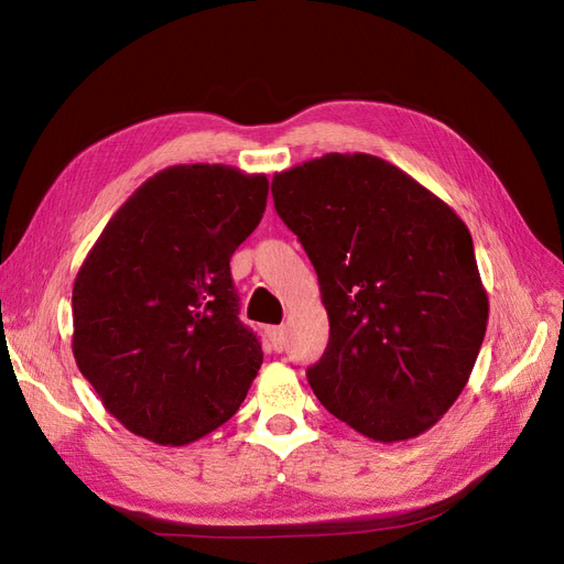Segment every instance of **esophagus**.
Instances as JSON below:
<instances>
[{"label": "esophagus", "instance_id": "34e87169", "mask_svg": "<svg viewBox=\"0 0 564 564\" xmlns=\"http://www.w3.org/2000/svg\"><path fill=\"white\" fill-rule=\"evenodd\" d=\"M268 338H270V346L275 348L278 352L284 350V346H286V332H284V327H270L268 329Z\"/></svg>", "mask_w": 564, "mask_h": 564}]
</instances>
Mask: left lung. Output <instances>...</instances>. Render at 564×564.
I'll use <instances>...</instances> for the list:
<instances>
[{
	"label": "left lung",
	"mask_w": 564,
	"mask_h": 564,
	"mask_svg": "<svg viewBox=\"0 0 564 564\" xmlns=\"http://www.w3.org/2000/svg\"><path fill=\"white\" fill-rule=\"evenodd\" d=\"M272 199L329 315L327 350L308 369L317 400L377 442L433 429L466 388L489 317L464 220L365 152L275 174Z\"/></svg>",
	"instance_id": "obj_1"
}]
</instances>
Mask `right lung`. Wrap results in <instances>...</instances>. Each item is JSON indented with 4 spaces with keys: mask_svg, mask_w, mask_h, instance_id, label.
<instances>
[{
    "mask_svg": "<svg viewBox=\"0 0 564 564\" xmlns=\"http://www.w3.org/2000/svg\"><path fill=\"white\" fill-rule=\"evenodd\" d=\"M265 174L176 164L108 220L73 286V352L133 435L181 447L224 425L263 362L237 317L235 249L261 224Z\"/></svg>",
    "mask_w": 564,
    "mask_h": 564,
    "instance_id": "right-lung-1",
    "label": "right lung"
}]
</instances>
